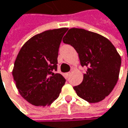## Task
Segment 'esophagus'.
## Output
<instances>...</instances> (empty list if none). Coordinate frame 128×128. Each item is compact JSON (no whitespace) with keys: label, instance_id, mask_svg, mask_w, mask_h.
I'll use <instances>...</instances> for the list:
<instances>
[{"label":"esophagus","instance_id":"34e87169","mask_svg":"<svg viewBox=\"0 0 128 128\" xmlns=\"http://www.w3.org/2000/svg\"><path fill=\"white\" fill-rule=\"evenodd\" d=\"M70 74H71V72H69L66 73V74H65V76H66V77H67V78H68L69 76H70Z\"/></svg>","mask_w":128,"mask_h":128}]
</instances>
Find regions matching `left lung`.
<instances>
[{"mask_svg": "<svg viewBox=\"0 0 128 128\" xmlns=\"http://www.w3.org/2000/svg\"><path fill=\"white\" fill-rule=\"evenodd\" d=\"M78 53L82 66H87L82 83L74 86L78 96L95 103L108 96L119 79L121 57L103 36L83 28H72L63 39Z\"/></svg>", "mask_w": 128, "mask_h": 128, "instance_id": "1", "label": "left lung"}]
</instances>
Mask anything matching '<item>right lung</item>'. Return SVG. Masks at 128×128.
Here are the masks:
<instances>
[{"label": "right lung", "mask_w": 128, "mask_h": 128, "mask_svg": "<svg viewBox=\"0 0 128 128\" xmlns=\"http://www.w3.org/2000/svg\"><path fill=\"white\" fill-rule=\"evenodd\" d=\"M68 28L45 30L27 41L14 62L12 76L20 95L36 106H48L58 98L65 78L57 70L59 45Z\"/></svg>", "instance_id": "add662e5"}]
</instances>
